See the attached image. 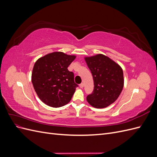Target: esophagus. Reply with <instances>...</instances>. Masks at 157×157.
<instances>
[{
    "instance_id": "34e87169",
    "label": "esophagus",
    "mask_w": 157,
    "mask_h": 157,
    "mask_svg": "<svg viewBox=\"0 0 157 157\" xmlns=\"http://www.w3.org/2000/svg\"><path fill=\"white\" fill-rule=\"evenodd\" d=\"M84 83H81V84H80V85H79V86L80 87V88H83V87H84Z\"/></svg>"
}]
</instances>
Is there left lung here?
<instances>
[{
    "mask_svg": "<svg viewBox=\"0 0 157 157\" xmlns=\"http://www.w3.org/2000/svg\"><path fill=\"white\" fill-rule=\"evenodd\" d=\"M92 74L94 88L86 98L87 101L96 108H104L115 102L124 86L122 68L103 54L85 58Z\"/></svg>",
    "mask_w": 157,
    "mask_h": 157,
    "instance_id": "obj_1",
    "label": "left lung"
}]
</instances>
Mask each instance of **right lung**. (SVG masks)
I'll use <instances>...</instances> for the list:
<instances>
[{"instance_id":"add662e5","label":"right lung","mask_w":157,"mask_h":157,"mask_svg":"<svg viewBox=\"0 0 157 157\" xmlns=\"http://www.w3.org/2000/svg\"><path fill=\"white\" fill-rule=\"evenodd\" d=\"M75 58L56 52L36 61L33 69L32 83L38 96L47 105L60 107L71 101L78 86L75 82L74 73L67 67Z\"/></svg>"}]
</instances>
